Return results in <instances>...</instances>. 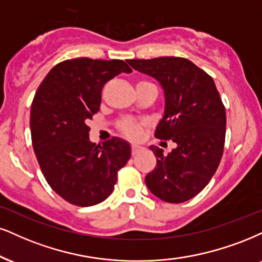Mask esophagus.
Here are the masks:
<instances>
[{
	"label": "esophagus",
	"mask_w": 262,
	"mask_h": 262,
	"mask_svg": "<svg viewBox=\"0 0 262 262\" xmlns=\"http://www.w3.org/2000/svg\"><path fill=\"white\" fill-rule=\"evenodd\" d=\"M141 149H142V147H140V146H136V144H134V146H132V148H131L132 156H136V154L140 153Z\"/></svg>",
	"instance_id": "1"
}]
</instances>
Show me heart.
Segmentation results:
<instances>
[{
	"mask_svg": "<svg viewBox=\"0 0 262 262\" xmlns=\"http://www.w3.org/2000/svg\"><path fill=\"white\" fill-rule=\"evenodd\" d=\"M120 128L126 136L131 138H137L141 135V124L138 121L134 120V119H124V120L120 122Z\"/></svg>",
	"mask_w": 262,
	"mask_h": 262,
	"instance_id": "heart-1",
	"label": "heart"
}]
</instances>
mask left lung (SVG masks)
<instances>
[{
  "instance_id": "1",
  "label": "left lung",
  "mask_w": 262,
  "mask_h": 262,
  "mask_svg": "<svg viewBox=\"0 0 262 262\" xmlns=\"http://www.w3.org/2000/svg\"><path fill=\"white\" fill-rule=\"evenodd\" d=\"M126 62L160 83L165 103L156 137L176 143L167 156L149 147L157 166L146 176V185L164 202H187L208 185L224 153L226 112L220 93L212 77L186 58Z\"/></svg>"
}]
</instances>
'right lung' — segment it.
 Masks as SVG:
<instances>
[{
	"mask_svg": "<svg viewBox=\"0 0 262 262\" xmlns=\"http://www.w3.org/2000/svg\"><path fill=\"white\" fill-rule=\"evenodd\" d=\"M131 72L124 60L75 58L53 67L37 89L30 111L32 147L48 185L70 204L105 200L130 159L127 141L92 143L87 121L99 111L104 83Z\"/></svg>",
	"mask_w": 262,
	"mask_h": 262,
	"instance_id": "right-lung-1",
	"label": "right lung"
}]
</instances>
